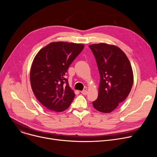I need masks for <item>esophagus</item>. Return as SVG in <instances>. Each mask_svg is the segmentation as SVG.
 Here are the masks:
<instances>
[{
    "label": "esophagus",
    "mask_w": 157,
    "mask_h": 157,
    "mask_svg": "<svg viewBox=\"0 0 157 157\" xmlns=\"http://www.w3.org/2000/svg\"><path fill=\"white\" fill-rule=\"evenodd\" d=\"M81 94H83V95H86L88 94V91H87L86 90H83V91H81Z\"/></svg>",
    "instance_id": "obj_1"
}]
</instances>
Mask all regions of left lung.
<instances>
[{"label":"left lung","mask_w":157,"mask_h":157,"mask_svg":"<svg viewBox=\"0 0 157 157\" xmlns=\"http://www.w3.org/2000/svg\"><path fill=\"white\" fill-rule=\"evenodd\" d=\"M100 74V85L94 108L108 113L116 109L130 94L134 82L133 71L127 56L120 48L105 43L89 46Z\"/></svg>","instance_id":"1"}]
</instances>
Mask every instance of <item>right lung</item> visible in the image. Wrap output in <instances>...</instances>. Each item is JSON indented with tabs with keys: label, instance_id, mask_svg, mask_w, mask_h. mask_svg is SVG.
Instances as JSON below:
<instances>
[{
	"label": "right lung",
	"instance_id": "obj_1",
	"mask_svg": "<svg viewBox=\"0 0 157 157\" xmlns=\"http://www.w3.org/2000/svg\"><path fill=\"white\" fill-rule=\"evenodd\" d=\"M85 46L65 42H53L42 48L33 61L30 85L37 100L49 110L67 109L75 94L65 78L70 65Z\"/></svg>",
	"mask_w": 157,
	"mask_h": 157
}]
</instances>
